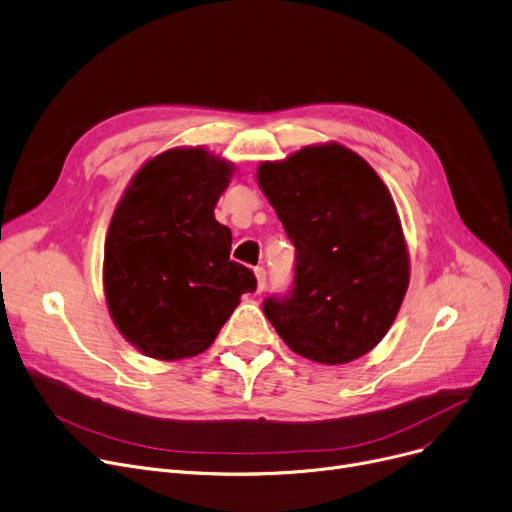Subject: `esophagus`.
<instances>
[{
	"instance_id": "esophagus-1",
	"label": "esophagus",
	"mask_w": 512,
	"mask_h": 512,
	"mask_svg": "<svg viewBox=\"0 0 512 512\" xmlns=\"http://www.w3.org/2000/svg\"><path fill=\"white\" fill-rule=\"evenodd\" d=\"M254 275H256V293H262V289L266 285V270L262 266H256Z\"/></svg>"
}]
</instances>
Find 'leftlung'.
<instances>
[{
  "label": "left lung",
  "instance_id": "left-lung-1",
  "mask_svg": "<svg viewBox=\"0 0 512 512\" xmlns=\"http://www.w3.org/2000/svg\"><path fill=\"white\" fill-rule=\"evenodd\" d=\"M258 186L295 246L289 297L264 314L291 351L339 366L372 351L409 287V250L397 206L366 159L339 142L262 161Z\"/></svg>",
  "mask_w": 512,
  "mask_h": 512
}]
</instances>
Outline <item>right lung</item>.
Instances as JSON below:
<instances>
[{
    "mask_svg": "<svg viewBox=\"0 0 512 512\" xmlns=\"http://www.w3.org/2000/svg\"><path fill=\"white\" fill-rule=\"evenodd\" d=\"M233 163L204 146L148 159L119 198L105 237L103 289L113 324L144 355L173 362L204 353L256 289L229 260L231 231L215 206Z\"/></svg>",
    "mask_w": 512,
    "mask_h": 512,
    "instance_id": "right-lung-1",
    "label": "right lung"
}]
</instances>
